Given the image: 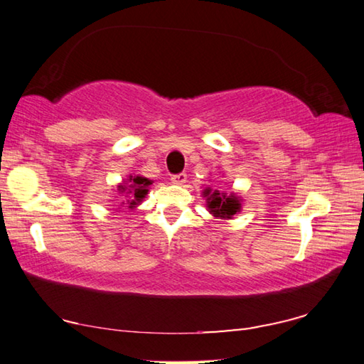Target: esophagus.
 <instances>
[{
	"instance_id": "1",
	"label": "esophagus",
	"mask_w": 364,
	"mask_h": 364,
	"mask_svg": "<svg viewBox=\"0 0 364 364\" xmlns=\"http://www.w3.org/2000/svg\"><path fill=\"white\" fill-rule=\"evenodd\" d=\"M188 176L186 173H178V175H172V178H170V181H172L173 184H176V186H181V184L186 183Z\"/></svg>"
}]
</instances>
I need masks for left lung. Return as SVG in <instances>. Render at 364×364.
<instances>
[{"mask_svg":"<svg viewBox=\"0 0 364 364\" xmlns=\"http://www.w3.org/2000/svg\"><path fill=\"white\" fill-rule=\"evenodd\" d=\"M203 197L206 198V208L213 218L230 220L242 210V198L236 194L213 191L211 188L203 189Z\"/></svg>","mask_w":364,"mask_h":364,"instance_id":"left-lung-1","label":"left lung"}]
</instances>
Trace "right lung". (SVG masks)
I'll list each match as a JSON object with an SVG mask.
<instances>
[{
	"label": "right lung",
	"mask_w": 364,
	"mask_h": 364,
	"mask_svg": "<svg viewBox=\"0 0 364 364\" xmlns=\"http://www.w3.org/2000/svg\"><path fill=\"white\" fill-rule=\"evenodd\" d=\"M153 184L151 180L142 175L129 173L127 178H123L122 183L117 184L115 192H117L119 208L117 210H136V208L144 202V198L149 194V189Z\"/></svg>",
	"instance_id": "1"
}]
</instances>
